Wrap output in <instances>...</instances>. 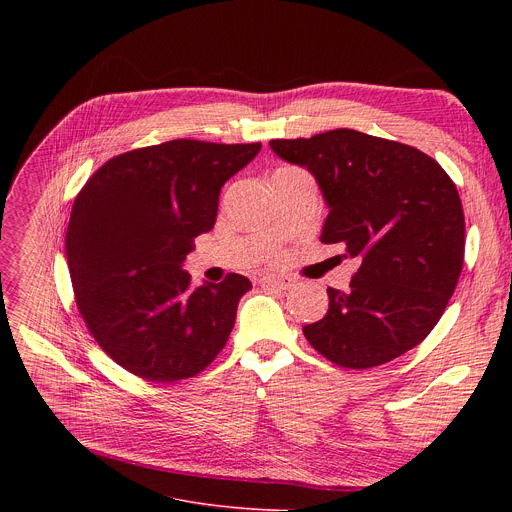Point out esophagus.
Returning a JSON list of instances; mask_svg holds the SVG:
<instances>
[{
  "mask_svg": "<svg viewBox=\"0 0 512 512\" xmlns=\"http://www.w3.org/2000/svg\"><path fill=\"white\" fill-rule=\"evenodd\" d=\"M259 284L263 288H276V290H290L294 286L292 280L286 278V276H263L259 280Z\"/></svg>",
  "mask_w": 512,
  "mask_h": 512,
  "instance_id": "1",
  "label": "esophagus"
}]
</instances>
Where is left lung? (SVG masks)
<instances>
[{"label":"left lung","instance_id":"left-lung-1","mask_svg":"<svg viewBox=\"0 0 512 512\" xmlns=\"http://www.w3.org/2000/svg\"><path fill=\"white\" fill-rule=\"evenodd\" d=\"M270 147L315 176L330 207L321 242L359 261L351 288H328L326 317L303 328L309 344L348 369L411 351L440 321L463 270L465 215L450 176L411 145L351 128Z\"/></svg>","mask_w":512,"mask_h":512}]
</instances>
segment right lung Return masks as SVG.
I'll return each mask as SVG.
<instances>
[{"label": "right lung", "instance_id": "right-lung-1", "mask_svg": "<svg viewBox=\"0 0 512 512\" xmlns=\"http://www.w3.org/2000/svg\"><path fill=\"white\" fill-rule=\"evenodd\" d=\"M261 143L176 139L112 157L74 199L66 257L76 307L105 355L149 382H178L220 355L249 278L191 284L182 270L220 191Z\"/></svg>", "mask_w": 512, "mask_h": 512}]
</instances>
